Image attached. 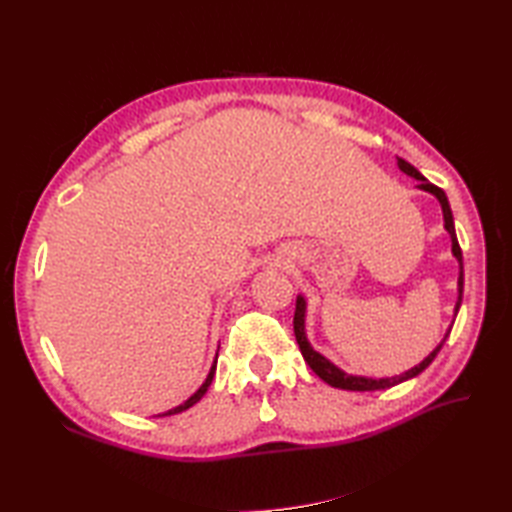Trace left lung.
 <instances>
[{
	"mask_svg": "<svg viewBox=\"0 0 512 512\" xmlns=\"http://www.w3.org/2000/svg\"><path fill=\"white\" fill-rule=\"evenodd\" d=\"M398 169L402 173H407L409 178H416L418 180V189L431 193L433 198H436L442 206V217H444V228H447V233L451 237V253L453 257L458 259L460 264V277H458V301H455V312L453 317H458V310L462 306V290H464V266H462V250H460V244H458V237H455V224H453V213H451V206H449V200H447V193H444L440 187H436V184H431L427 178L422 176V173L409 165L407 160L398 158ZM306 312H308V303H306V297L303 295H297V308H295V336H297V343H299V350L303 354V358H306V363L310 365V369L314 374H317L323 383H328L332 387H339V389H350V391H376V389H389L394 385H400L405 383V380L409 378H416L418 374H422L424 369H427L433 358L438 356V352L442 350L444 341L449 339L451 334V328L453 323L449 325L447 334H444V339L436 345V350H433L427 358H424L422 363L413 365L411 369H407L405 374H396V376H387V378H369V376H356V374H347L343 372L341 367H336L330 358H325L321 352L314 350V347L310 345L308 336H306ZM455 321V319H453Z\"/></svg>",
	"mask_w": 512,
	"mask_h": 512,
	"instance_id": "1",
	"label": "left lung"
}]
</instances>
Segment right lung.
I'll return each mask as SVG.
<instances>
[{
    "label": "right lung",
    "instance_id": "obj_1",
    "mask_svg": "<svg viewBox=\"0 0 512 512\" xmlns=\"http://www.w3.org/2000/svg\"><path fill=\"white\" fill-rule=\"evenodd\" d=\"M217 363V361H215ZM215 363L211 365V369H209V376H206V380H204V383L200 385V389L198 391H195V394L191 396V398H187V400H184L182 402V405H178V407H173V409H169V411H165V413H162V416H173V413H180V411H187L189 407H193L195 405V402H198L204 394H206V389H209V385H211V380H213V376H215Z\"/></svg>",
    "mask_w": 512,
    "mask_h": 512
}]
</instances>
